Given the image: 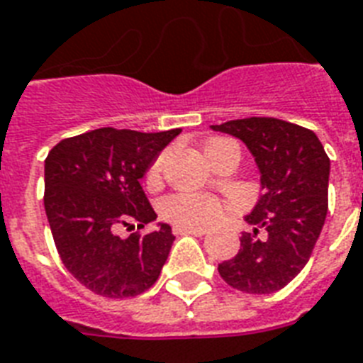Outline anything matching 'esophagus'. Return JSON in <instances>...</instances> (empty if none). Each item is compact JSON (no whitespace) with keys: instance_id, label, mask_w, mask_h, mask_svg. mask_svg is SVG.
<instances>
[{"instance_id":"obj_1","label":"esophagus","mask_w":363,"mask_h":363,"mask_svg":"<svg viewBox=\"0 0 363 363\" xmlns=\"http://www.w3.org/2000/svg\"><path fill=\"white\" fill-rule=\"evenodd\" d=\"M173 232L177 233V235H186V233H190V235H198V238H201V235H205L207 233V228H198V226H177Z\"/></svg>"}]
</instances>
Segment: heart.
<instances>
[{"instance_id":"1","label":"heart","mask_w":363,"mask_h":363,"mask_svg":"<svg viewBox=\"0 0 363 363\" xmlns=\"http://www.w3.org/2000/svg\"><path fill=\"white\" fill-rule=\"evenodd\" d=\"M220 143L224 141L222 139H215V141L207 143L205 152L213 150ZM165 160H167V152H162L150 164V167L147 171V177H145L148 186H158L160 184ZM222 209L224 207H222L220 199L201 192L173 194L162 205L165 218L173 222V224H177V226H207V224H213V222L220 218Z\"/></svg>"}]
</instances>
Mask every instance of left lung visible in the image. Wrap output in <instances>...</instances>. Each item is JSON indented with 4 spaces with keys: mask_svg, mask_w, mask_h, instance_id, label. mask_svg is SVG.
Masks as SVG:
<instances>
[{
    "mask_svg": "<svg viewBox=\"0 0 363 363\" xmlns=\"http://www.w3.org/2000/svg\"><path fill=\"white\" fill-rule=\"evenodd\" d=\"M241 139L262 173L258 203L245 216L252 233L242 232L241 248L218 264L235 290L273 294L309 262L328 213L330 158L315 131L271 116H250L211 125Z\"/></svg>",
    "mask_w": 363,
    "mask_h": 363,
    "instance_id": "1",
    "label": "left lung"
}]
</instances>
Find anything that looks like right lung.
<instances>
[{
	"mask_svg": "<svg viewBox=\"0 0 363 363\" xmlns=\"http://www.w3.org/2000/svg\"><path fill=\"white\" fill-rule=\"evenodd\" d=\"M181 128L141 133L99 128L67 137L45 160V211L62 264L82 286L104 298H133L158 281L175 241L171 228L143 230L156 213L141 188L160 150Z\"/></svg>",
	"mask_w": 363,
	"mask_h": 363,
	"instance_id": "obj_1",
	"label": "right lung"
}]
</instances>
